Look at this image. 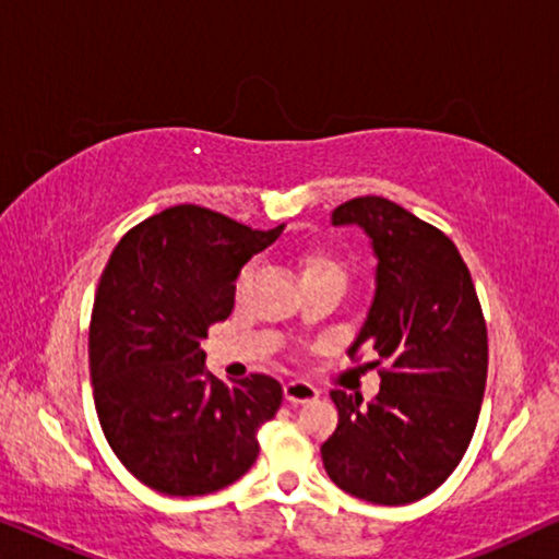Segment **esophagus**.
Wrapping results in <instances>:
<instances>
[{"instance_id": "obj_1", "label": "esophagus", "mask_w": 559, "mask_h": 559, "mask_svg": "<svg viewBox=\"0 0 559 559\" xmlns=\"http://www.w3.org/2000/svg\"><path fill=\"white\" fill-rule=\"evenodd\" d=\"M318 394L320 392L310 384V381L295 379V381H287V384H285V400L289 404H308L312 400H318Z\"/></svg>"}]
</instances>
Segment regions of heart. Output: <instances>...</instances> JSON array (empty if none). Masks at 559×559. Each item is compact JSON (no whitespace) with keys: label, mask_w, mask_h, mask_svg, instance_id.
<instances>
[{"label":"heart","mask_w":559,"mask_h":559,"mask_svg":"<svg viewBox=\"0 0 559 559\" xmlns=\"http://www.w3.org/2000/svg\"><path fill=\"white\" fill-rule=\"evenodd\" d=\"M297 266H300V280H308V277H316V274H325V272H341V266L335 259H331L328 254H318V251H302V254L295 257ZM251 277V264L241 266L239 277H236V285H243Z\"/></svg>","instance_id":"1"}]
</instances>
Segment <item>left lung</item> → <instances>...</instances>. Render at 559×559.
I'll use <instances>...</instances> for the list:
<instances>
[{
	"label": "left lung",
	"instance_id": "obj_1",
	"mask_svg": "<svg viewBox=\"0 0 559 559\" xmlns=\"http://www.w3.org/2000/svg\"><path fill=\"white\" fill-rule=\"evenodd\" d=\"M331 224L371 239L377 289L348 356L371 346L384 369L369 404L333 389L338 427L320 453L341 491L404 507L445 484L471 445L488 371L484 310L455 243L402 205L354 198Z\"/></svg>",
	"mask_w": 559,
	"mask_h": 559
}]
</instances>
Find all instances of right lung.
Listing matches in <instances>:
<instances>
[{"mask_svg":"<svg viewBox=\"0 0 559 559\" xmlns=\"http://www.w3.org/2000/svg\"><path fill=\"white\" fill-rule=\"evenodd\" d=\"M201 205L165 209L121 236L96 287L88 364L98 423L124 468L165 496L239 480L277 415V379L221 381L201 341L231 316L236 277L280 239Z\"/></svg>","mask_w":559,"mask_h":559,"instance_id":"right-lung-1","label":"right lung"}]
</instances>
